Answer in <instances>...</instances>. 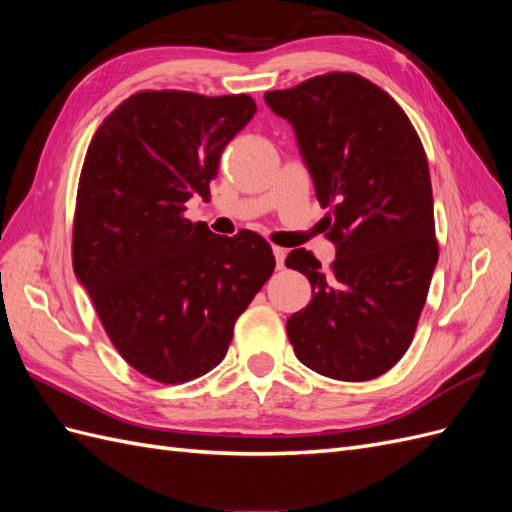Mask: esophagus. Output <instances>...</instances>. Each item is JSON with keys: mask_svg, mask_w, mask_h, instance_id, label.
I'll use <instances>...</instances> for the list:
<instances>
[{"mask_svg": "<svg viewBox=\"0 0 512 512\" xmlns=\"http://www.w3.org/2000/svg\"><path fill=\"white\" fill-rule=\"evenodd\" d=\"M273 256H275V267L284 269V260H286V250L284 247H273Z\"/></svg>", "mask_w": 512, "mask_h": 512, "instance_id": "34e87169", "label": "esophagus"}]
</instances>
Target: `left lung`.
<instances>
[{"mask_svg":"<svg viewBox=\"0 0 512 512\" xmlns=\"http://www.w3.org/2000/svg\"><path fill=\"white\" fill-rule=\"evenodd\" d=\"M265 102L292 126L337 245L329 271L303 247L286 258L312 284V301L286 322L294 354L333 380L378 378L406 354L438 265L421 138L359 74L314 76Z\"/></svg>","mask_w":512,"mask_h":512,"instance_id":"8db88e82","label":"left lung"}]
</instances>
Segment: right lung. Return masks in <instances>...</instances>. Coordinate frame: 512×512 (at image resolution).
Wrapping results in <instances>:
<instances>
[{"label": "right lung", "mask_w": 512, "mask_h": 512, "mask_svg": "<svg viewBox=\"0 0 512 512\" xmlns=\"http://www.w3.org/2000/svg\"><path fill=\"white\" fill-rule=\"evenodd\" d=\"M254 113L243 94L141 91L91 138L74 273L117 352L147 378L177 384L220 365L235 320L275 269L256 232L220 237L183 218L190 198L209 196L224 147Z\"/></svg>", "instance_id": "obj_1"}]
</instances>
